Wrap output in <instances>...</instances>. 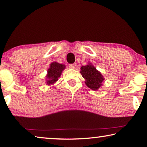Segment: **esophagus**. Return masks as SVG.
Here are the masks:
<instances>
[{"instance_id":"34e87169","label":"esophagus","mask_w":147,"mask_h":147,"mask_svg":"<svg viewBox=\"0 0 147 147\" xmlns=\"http://www.w3.org/2000/svg\"><path fill=\"white\" fill-rule=\"evenodd\" d=\"M75 66H76L75 64H70L69 67L71 68V69H74V68H75Z\"/></svg>"}]
</instances>
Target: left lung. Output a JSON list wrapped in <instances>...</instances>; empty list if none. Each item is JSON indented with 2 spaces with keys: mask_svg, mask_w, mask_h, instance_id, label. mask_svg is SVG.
Returning <instances> with one entry per match:
<instances>
[{
  "mask_svg": "<svg viewBox=\"0 0 147 147\" xmlns=\"http://www.w3.org/2000/svg\"><path fill=\"white\" fill-rule=\"evenodd\" d=\"M80 73L82 77L86 80L85 83L88 88L92 90H98L102 85V82L104 80L102 74L93 67L91 64H88L86 66H82L80 68Z\"/></svg>",
  "mask_w": 147,
  "mask_h": 147,
  "instance_id": "obj_1",
  "label": "left lung"
}]
</instances>
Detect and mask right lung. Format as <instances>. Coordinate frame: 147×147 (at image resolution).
Here are the masks:
<instances>
[{
	"label": "right lung",
	"mask_w": 147,
	"mask_h": 147,
	"mask_svg": "<svg viewBox=\"0 0 147 147\" xmlns=\"http://www.w3.org/2000/svg\"><path fill=\"white\" fill-rule=\"evenodd\" d=\"M65 69V66L62 64H59L55 62L52 63L50 65V68L48 70V74H47V84L50 85L55 83L56 81H57L58 78L61 76L62 71Z\"/></svg>",
	"instance_id": "1"
}]
</instances>
